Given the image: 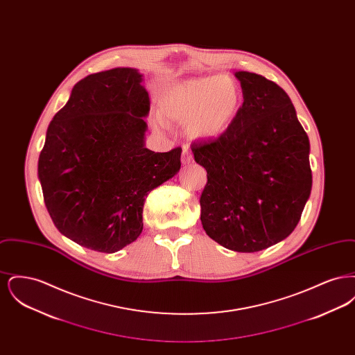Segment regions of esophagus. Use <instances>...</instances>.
<instances>
[{
  "label": "esophagus",
  "instance_id": "obj_1",
  "mask_svg": "<svg viewBox=\"0 0 355 355\" xmlns=\"http://www.w3.org/2000/svg\"><path fill=\"white\" fill-rule=\"evenodd\" d=\"M191 161H193V155H191L190 150H189L187 148H185L184 152H182V162H184V164H190Z\"/></svg>",
  "mask_w": 355,
  "mask_h": 355
}]
</instances>
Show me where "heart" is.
<instances>
[{"label": "heart", "instance_id": "heart-1", "mask_svg": "<svg viewBox=\"0 0 355 355\" xmlns=\"http://www.w3.org/2000/svg\"><path fill=\"white\" fill-rule=\"evenodd\" d=\"M241 106L238 85L227 76H211L171 85L159 100L164 119L187 125L189 135L200 139L222 135Z\"/></svg>", "mask_w": 355, "mask_h": 355}]
</instances>
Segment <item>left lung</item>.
<instances>
[{
	"label": "left lung",
	"instance_id": "8db88e82",
	"mask_svg": "<svg viewBox=\"0 0 355 355\" xmlns=\"http://www.w3.org/2000/svg\"><path fill=\"white\" fill-rule=\"evenodd\" d=\"M243 103L213 141L191 144L207 171L201 203L206 234L223 248L254 253L293 233L311 191L309 137L286 92L236 71Z\"/></svg>",
	"mask_w": 355,
	"mask_h": 355
}]
</instances>
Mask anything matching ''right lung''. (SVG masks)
I'll use <instances>...</instances> for the list:
<instances>
[{
  "label": "right lung",
  "mask_w": 355,
  "mask_h": 355,
  "mask_svg": "<svg viewBox=\"0 0 355 355\" xmlns=\"http://www.w3.org/2000/svg\"><path fill=\"white\" fill-rule=\"evenodd\" d=\"M132 68L90 74L55 113L38 158L44 202L76 243L116 253L142 232L148 194L181 168V148H145L149 94Z\"/></svg>",
  "instance_id": "right-lung-1"
}]
</instances>
